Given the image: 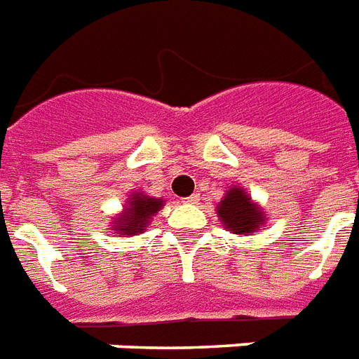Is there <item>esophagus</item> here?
I'll use <instances>...</instances> for the list:
<instances>
[{
    "label": "esophagus",
    "instance_id": "34e87169",
    "mask_svg": "<svg viewBox=\"0 0 359 359\" xmlns=\"http://www.w3.org/2000/svg\"><path fill=\"white\" fill-rule=\"evenodd\" d=\"M182 201L188 203V205H196V203L199 201V196H197V194H191V196L184 197V199H182Z\"/></svg>",
    "mask_w": 359,
    "mask_h": 359
}]
</instances>
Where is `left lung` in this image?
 <instances>
[{
  "label": "left lung",
  "instance_id": "1",
  "mask_svg": "<svg viewBox=\"0 0 359 359\" xmlns=\"http://www.w3.org/2000/svg\"><path fill=\"white\" fill-rule=\"evenodd\" d=\"M218 216L224 222L225 229L244 235L253 233L262 224L264 214L251 203V197L245 196L242 188H231L224 201L218 205Z\"/></svg>",
  "mask_w": 359,
  "mask_h": 359
}]
</instances>
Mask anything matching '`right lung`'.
I'll use <instances>...</instances> for the list:
<instances>
[{
    "instance_id": "add662e5",
    "label": "right lung",
    "mask_w": 359,
    "mask_h": 359,
    "mask_svg": "<svg viewBox=\"0 0 359 359\" xmlns=\"http://www.w3.org/2000/svg\"><path fill=\"white\" fill-rule=\"evenodd\" d=\"M162 199H154V197H147L143 194H135L134 197H130V207L126 208V212L117 218L115 222V231H119L123 235H137L145 229L151 216L162 208Z\"/></svg>"
}]
</instances>
